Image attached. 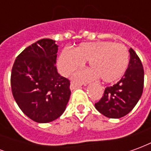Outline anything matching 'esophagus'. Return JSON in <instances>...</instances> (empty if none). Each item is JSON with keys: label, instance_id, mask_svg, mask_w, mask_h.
Wrapping results in <instances>:
<instances>
[{"label": "esophagus", "instance_id": "esophagus-1", "mask_svg": "<svg viewBox=\"0 0 151 151\" xmlns=\"http://www.w3.org/2000/svg\"><path fill=\"white\" fill-rule=\"evenodd\" d=\"M82 86L80 85V84H77V83H74V82H71V84H70V90L71 91H73V90H75L77 88H80Z\"/></svg>", "mask_w": 151, "mask_h": 151}]
</instances>
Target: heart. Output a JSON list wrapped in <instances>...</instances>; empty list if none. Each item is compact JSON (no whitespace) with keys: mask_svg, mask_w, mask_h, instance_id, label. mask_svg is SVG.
<instances>
[{"mask_svg":"<svg viewBox=\"0 0 151 151\" xmlns=\"http://www.w3.org/2000/svg\"><path fill=\"white\" fill-rule=\"evenodd\" d=\"M87 60L91 69L77 72L73 78L83 82L99 78L103 82L110 83L124 74L129 53L124 45L110 41L82 43L73 51L62 50L58 58V68L63 75L67 76Z\"/></svg>","mask_w":151,"mask_h":151,"instance_id":"obj_1","label":"heart"}]
</instances>
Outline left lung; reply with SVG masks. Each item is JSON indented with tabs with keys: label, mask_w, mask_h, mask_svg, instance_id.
<instances>
[{
	"label": "left lung",
	"mask_w": 151,
	"mask_h": 151,
	"mask_svg": "<svg viewBox=\"0 0 151 151\" xmlns=\"http://www.w3.org/2000/svg\"><path fill=\"white\" fill-rule=\"evenodd\" d=\"M130 59L126 71L116 84L105 88L101 99L95 108L108 118L118 119L129 113L142 95L144 69L133 49L129 50Z\"/></svg>",
	"instance_id": "obj_1"
}]
</instances>
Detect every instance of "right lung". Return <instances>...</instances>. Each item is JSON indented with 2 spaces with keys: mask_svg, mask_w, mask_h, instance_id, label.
Returning a JSON list of instances; mask_svg holds the SVG:
<instances>
[{
  "mask_svg": "<svg viewBox=\"0 0 151 151\" xmlns=\"http://www.w3.org/2000/svg\"><path fill=\"white\" fill-rule=\"evenodd\" d=\"M43 39L27 47L16 58L11 89L22 112L38 123H48L65 111L70 98L69 81L56 67L58 46Z\"/></svg>",
  "mask_w": 151,
  "mask_h": 151,
  "instance_id": "right-lung-1",
  "label": "right lung"
}]
</instances>
